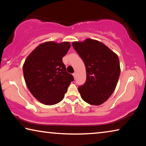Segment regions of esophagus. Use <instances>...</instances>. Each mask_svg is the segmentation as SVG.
Wrapping results in <instances>:
<instances>
[{"instance_id":"34e87169","label":"esophagus","mask_w":146,"mask_h":146,"mask_svg":"<svg viewBox=\"0 0 146 146\" xmlns=\"http://www.w3.org/2000/svg\"><path fill=\"white\" fill-rule=\"evenodd\" d=\"M73 76H74V78H76V73H74L73 74Z\"/></svg>"}]
</instances>
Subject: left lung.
I'll list each match as a JSON object with an SVG mask.
<instances>
[{
	"mask_svg": "<svg viewBox=\"0 0 146 146\" xmlns=\"http://www.w3.org/2000/svg\"><path fill=\"white\" fill-rule=\"evenodd\" d=\"M72 46L86 66V82L78 88L81 97L90 104H102L112 95L119 78L117 55L103 43L90 38L73 42Z\"/></svg>",
	"mask_w": 146,
	"mask_h": 146,
	"instance_id": "left-lung-1",
	"label": "left lung"
}]
</instances>
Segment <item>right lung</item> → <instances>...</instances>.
<instances>
[{"label": "right lung", "mask_w": 146, "mask_h": 146, "mask_svg": "<svg viewBox=\"0 0 146 146\" xmlns=\"http://www.w3.org/2000/svg\"><path fill=\"white\" fill-rule=\"evenodd\" d=\"M70 47L69 42H47L36 47L24 62L23 73L27 87L44 104L60 102L74 80L62 62Z\"/></svg>", "instance_id": "obj_1"}]
</instances>
